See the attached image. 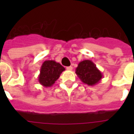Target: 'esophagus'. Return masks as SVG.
Here are the masks:
<instances>
[{
  "mask_svg": "<svg viewBox=\"0 0 134 134\" xmlns=\"http://www.w3.org/2000/svg\"><path fill=\"white\" fill-rule=\"evenodd\" d=\"M67 70H69V71H71V70L73 69V67H71V66H69V67H67Z\"/></svg>",
  "mask_w": 134,
  "mask_h": 134,
  "instance_id": "esophagus-1",
  "label": "esophagus"
}]
</instances>
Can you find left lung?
<instances>
[{
	"mask_svg": "<svg viewBox=\"0 0 134 134\" xmlns=\"http://www.w3.org/2000/svg\"><path fill=\"white\" fill-rule=\"evenodd\" d=\"M76 74L83 83L94 86L103 78V74L96 65L90 60L80 62L76 68Z\"/></svg>",
	"mask_w": 134,
	"mask_h": 134,
	"instance_id": "8db88e82",
	"label": "left lung"
}]
</instances>
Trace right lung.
Returning a JSON list of instances; mask_svg holds the SVG:
<instances>
[{
    "mask_svg": "<svg viewBox=\"0 0 134 134\" xmlns=\"http://www.w3.org/2000/svg\"><path fill=\"white\" fill-rule=\"evenodd\" d=\"M65 70V67L55 60L44 61L41 66L39 82L45 88L51 87Z\"/></svg>",
    "mask_w": 134,
    "mask_h": 134,
    "instance_id": "1",
    "label": "right lung"
}]
</instances>
